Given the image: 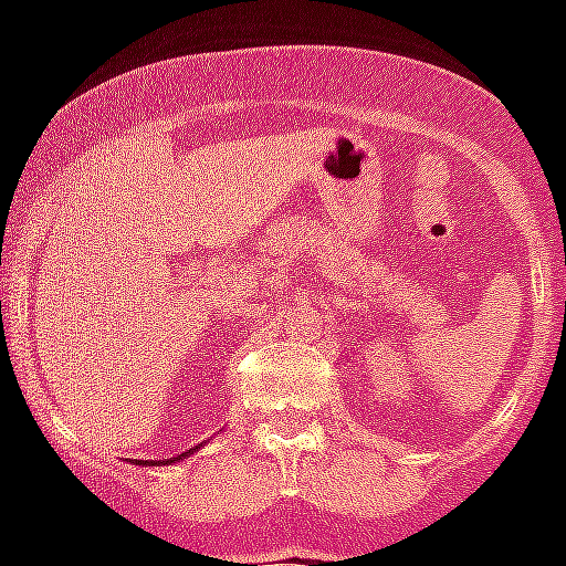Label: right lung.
<instances>
[{"label": "right lung", "mask_w": 566, "mask_h": 566, "mask_svg": "<svg viewBox=\"0 0 566 566\" xmlns=\"http://www.w3.org/2000/svg\"><path fill=\"white\" fill-rule=\"evenodd\" d=\"M190 452H193V449H188V452H181V455H179V458L190 455ZM135 464H140V461H135ZM146 464H149V461H146ZM155 464H158V461H155ZM155 464H149V467H155ZM161 464H172V461H161Z\"/></svg>", "instance_id": "1"}]
</instances>
